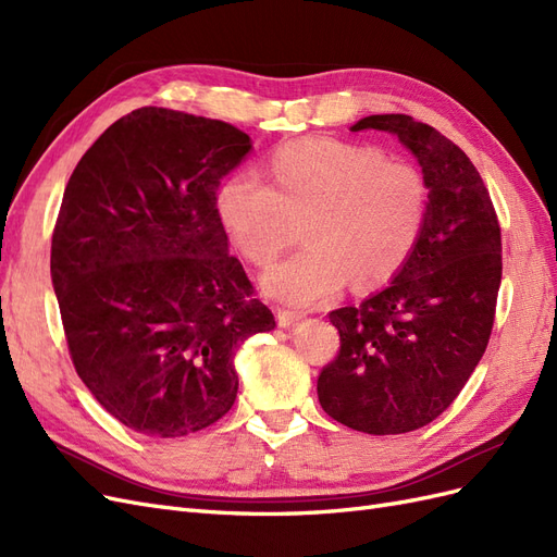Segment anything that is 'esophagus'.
I'll list each match as a JSON object with an SVG mask.
<instances>
[{"label":"esophagus","instance_id":"34e87169","mask_svg":"<svg viewBox=\"0 0 557 557\" xmlns=\"http://www.w3.org/2000/svg\"><path fill=\"white\" fill-rule=\"evenodd\" d=\"M301 318H305V313L295 311V309H278L276 311V320H278L281 327H290L293 323H297V320H301Z\"/></svg>","mask_w":557,"mask_h":557}]
</instances>
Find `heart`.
<instances>
[{
    "mask_svg": "<svg viewBox=\"0 0 557 557\" xmlns=\"http://www.w3.org/2000/svg\"><path fill=\"white\" fill-rule=\"evenodd\" d=\"M269 166L274 185L252 170L227 176L215 213L256 264H272L290 242L293 221L309 218V248L262 278L272 297L313 305L348 278L372 288L411 256L428 218V185L411 162L374 146L311 137L276 148Z\"/></svg>",
    "mask_w": 557,
    "mask_h": 557,
    "instance_id": "b5f03b06",
    "label": "heart"
}]
</instances>
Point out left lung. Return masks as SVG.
I'll return each mask as SVG.
<instances>
[{
	"instance_id": "left-lung-1",
	"label": "left lung",
	"mask_w": 557,
	"mask_h": 557,
	"mask_svg": "<svg viewBox=\"0 0 557 557\" xmlns=\"http://www.w3.org/2000/svg\"><path fill=\"white\" fill-rule=\"evenodd\" d=\"M383 129L416 156L428 218L387 288L330 313L339 352L318 376L320 407L367 434H401L442 416L483 358L502 283V232L465 150L404 113L350 127Z\"/></svg>"
}]
</instances>
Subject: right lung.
I'll list each match as a JSON object with an SVG mask.
<instances>
[{
    "instance_id": "right-lung-1",
    "label": "right lung",
    "mask_w": 557,
    "mask_h": 557,
    "mask_svg": "<svg viewBox=\"0 0 557 557\" xmlns=\"http://www.w3.org/2000/svg\"><path fill=\"white\" fill-rule=\"evenodd\" d=\"M250 150L223 121L144 107L66 183L50 276L76 374L134 432L183 436L237 399L234 350L276 327L218 221L221 178Z\"/></svg>"
}]
</instances>
